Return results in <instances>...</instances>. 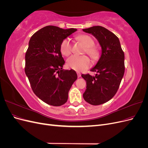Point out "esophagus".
<instances>
[{
	"label": "esophagus",
	"mask_w": 148,
	"mask_h": 148,
	"mask_svg": "<svg viewBox=\"0 0 148 148\" xmlns=\"http://www.w3.org/2000/svg\"><path fill=\"white\" fill-rule=\"evenodd\" d=\"M77 75H78V78H79L80 77H81V73H80V72H79V71H77Z\"/></svg>",
	"instance_id": "34e87169"
}]
</instances>
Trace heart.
Returning <instances> with one entry per match:
<instances>
[{
    "label": "heart",
    "instance_id": "heart-1",
    "mask_svg": "<svg viewBox=\"0 0 148 148\" xmlns=\"http://www.w3.org/2000/svg\"><path fill=\"white\" fill-rule=\"evenodd\" d=\"M78 41L81 42L84 47H86L85 51L86 53L93 59H97L99 57V52L97 49L94 47L95 41L93 39L88 35H81L77 37ZM60 51L65 56H69L71 52V44L69 38L65 39L62 42L60 45ZM90 65L89 58L86 56L73 55L69 57L66 61V65L69 68L77 70L82 71L87 69Z\"/></svg>",
    "mask_w": 148,
    "mask_h": 148
}]
</instances>
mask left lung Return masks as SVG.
Masks as SVG:
<instances>
[{
  "label": "left lung",
  "instance_id": "left-lung-1",
  "mask_svg": "<svg viewBox=\"0 0 148 148\" xmlns=\"http://www.w3.org/2000/svg\"><path fill=\"white\" fill-rule=\"evenodd\" d=\"M91 34L101 47V56L91 69L95 76L82 75L86 80V89L83 98L89 104L97 106L112 98L117 92L125 72L124 52L119 38L113 33L101 26L83 29Z\"/></svg>",
  "mask_w": 148,
  "mask_h": 148
}]
</instances>
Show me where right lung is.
Masks as SVG:
<instances>
[{
  "instance_id": "1",
  "label": "right lung",
  "mask_w": 148,
  "mask_h": 148,
  "mask_svg": "<svg viewBox=\"0 0 148 148\" xmlns=\"http://www.w3.org/2000/svg\"><path fill=\"white\" fill-rule=\"evenodd\" d=\"M77 30L47 26L35 33L29 41L25 73L34 93L47 104H64L77 79L75 70L62 69L65 61L60 52L62 42Z\"/></svg>"
}]
</instances>
